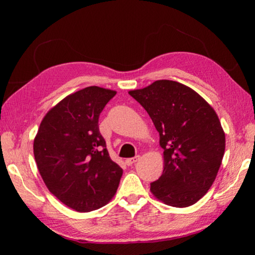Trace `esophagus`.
Segmentation results:
<instances>
[{"label":"esophagus","mask_w":255,"mask_h":255,"mask_svg":"<svg viewBox=\"0 0 255 255\" xmlns=\"http://www.w3.org/2000/svg\"><path fill=\"white\" fill-rule=\"evenodd\" d=\"M140 156H135V157H131V158H127L126 159V164L127 165H132V164H135L136 162L139 161Z\"/></svg>","instance_id":"34e87169"}]
</instances>
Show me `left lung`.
I'll list each match as a JSON object with an SVG mask.
<instances>
[{"instance_id": "1", "label": "left lung", "mask_w": 255, "mask_h": 255, "mask_svg": "<svg viewBox=\"0 0 255 255\" xmlns=\"http://www.w3.org/2000/svg\"><path fill=\"white\" fill-rule=\"evenodd\" d=\"M147 111L164 149V170L150 192L165 205L184 208L213 185L225 152L218 116L195 90L170 80L128 92Z\"/></svg>"}]
</instances>
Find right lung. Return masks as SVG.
<instances>
[{
  "instance_id": "obj_1",
  "label": "right lung",
  "mask_w": 255,
  "mask_h": 255,
  "mask_svg": "<svg viewBox=\"0 0 255 255\" xmlns=\"http://www.w3.org/2000/svg\"><path fill=\"white\" fill-rule=\"evenodd\" d=\"M116 91L88 86L47 112L33 140L38 171L49 191L80 213L101 208L117 191L123 169L109 156L99 116Z\"/></svg>"
}]
</instances>
